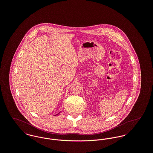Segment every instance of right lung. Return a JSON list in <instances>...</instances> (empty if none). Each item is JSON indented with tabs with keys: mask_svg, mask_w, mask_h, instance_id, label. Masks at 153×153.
Segmentation results:
<instances>
[{
	"mask_svg": "<svg viewBox=\"0 0 153 153\" xmlns=\"http://www.w3.org/2000/svg\"><path fill=\"white\" fill-rule=\"evenodd\" d=\"M57 115H58V114H57Z\"/></svg>",
	"mask_w": 153,
	"mask_h": 153,
	"instance_id": "obj_1",
	"label": "right lung"
}]
</instances>
